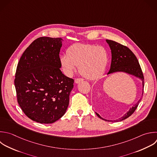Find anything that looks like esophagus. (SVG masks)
Segmentation results:
<instances>
[{"instance_id":"1","label":"esophagus","mask_w":157,"mask_h":157,"mask_svg":"<svg viewBox=\"0 0 157 157\" xmlns=\"http://www.w3.org/2000/svg\"><path fill=\"white\" fill-rule=\"evenodd\" d=\"M83 78H77L75 79V82L76 83H79V82H82V81H83Z\"/></svg>"}]
</instances>
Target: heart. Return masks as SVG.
Wrapping results in <instances>:
<instances>
[{
  "label": "heart",
  "instance_id": "heart-1",
  "mask_svg": "<svg viewBox=\"0 0 157 157\" xmlns=\"http://www.w3.org/2000/svg\"><path fill=\"white\" fill-rule=\"evenodd\" d=\"M60 63L67 75H71L78 66L83 77L94 80L104 74L108 63V53L103 47L77 43L67 48L66 55L61 56Z\"/></svg>",
  "mask_w": 157,
  "mask_h": 157
}]
</instances>
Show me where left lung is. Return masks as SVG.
I'll return each mask as SVG.
<instances>
[{
    "label": "left lung",
    "mask_w": 157,
    "mask_h": 157,
    "mask_svg": "<svg viewBox=\"0 0 157 157\" xmlns=\"http://www.w3.org/2000/svg\"><path fill=\"white\" fill-rule=\"evenodd\" d=\"M106 42L109 44L112 53V62L110 65V69L107 74H112L115 72H124L128 74L134 75V76L139 77L142 82L143 91L144 86V75L139 63V61L136 57L135 55L131 52L127 47L115 41L112 40H106ZM143 95V93H142ZM142 98L135 104L134 107L131 108L129 110L124 116L116 120H108L102 118L98 113H96L97 116L105 121L110 122H117L126 119L130 117L137 109Z\"/></svg>",
    "instance_id": "obj_1"
}]
</instances>
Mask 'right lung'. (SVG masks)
I'll return each instance as SVG.
<instances>
[{"instance_id":"obj_1","label":"right lung","mask_w":157,"mask_h":157,"mask_svg":"<svg viewBox=\"0 0 157 157\" xmlns=\"http://www.w3.org/2000/svg\"><path fill=\"white\" fill-rule=\"evenodd\" d=\"M61 38L41 37L23 53L14 80L18 102L25 114L40 123H53L65 113L74 79L60 70Z\"/></svg>"}]
</instances>
